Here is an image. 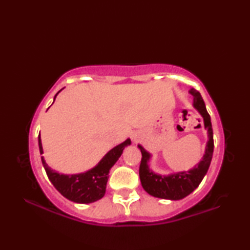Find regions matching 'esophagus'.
<instances>
[{"mask_svg":"<svg viewBox=\"0 0 250 250\" xmlns=\"http://www.w3.org/2000/svg\"><path fill=\"white\" fill-rule=\"evenodd\" d=\"M132 141H133L134 143H137L140 141V135L137 133H133L132 134Z\"/></svg>","mask_w":250,"mask_h":250,"instance_id":"1","label":"esophagus"}]
</instances>
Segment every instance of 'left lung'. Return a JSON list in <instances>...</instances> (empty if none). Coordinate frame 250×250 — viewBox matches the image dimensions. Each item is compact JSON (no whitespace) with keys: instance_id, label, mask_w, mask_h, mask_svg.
<instances>
[{"instance_id":"8db88e82","label":"left lung","mask_w":250,"mask_h":250,"mask_svg":"<svg viewBox=\"0 0 250 250\" xmlns=\"http://www.w3.org/2000/svg\"><path fill=\"white\" fill-rule=\"evenodd\" d=\"M193 97V107L203 117L204 128L207 130L208 141H207L205 153L202 160L193 168L189 171L177 172L169 175L156 174L148 167L151 155L139 145L142 152V160L140 166V178L143 188L147 193L152 196L166 200H182L189 195L199 187L202 179L204 178L213 158L214 136L211 128L210 116L207 113L204 101L199 91L191 89L189 91Z\"/></svg>"}]
</instances>
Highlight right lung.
<instances>
[{"mask_svg": "<svg viewBox=\"0 0 250 250\" xmlns=\"http://www.w3.org/2000/svg\"><path fill=\"white\" fill-rule=\"evenodd\" d=\"M57 94L55 95V99ZM130 144V139H126L124 143L117 145L106 153L102 160L94 167L81 174L65 175L58 173L48 167L44 157H42V163H43L47 176L51 184L64 198L75 202V203L88 204L103 198L106 191V184L108 180L109 169L120 158L125 147ZM39 147L42 155L43 147H42L41 135H39Z\"/></svg>", "mask_w": 250, "mask_h": 250, "instance_id": "right-lung-1", "label": "right lung"}]
</instances>
